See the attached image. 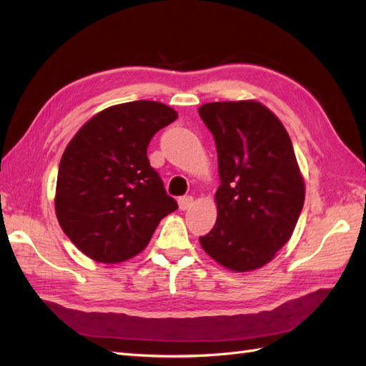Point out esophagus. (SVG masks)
I'll return each instance as SVG.
<instances>
[{
  "label": "esophagus",
  "instance_id": "esophagus-1",
  "mask_svg": "<svg viewBox=\"0 0 366 366\" xmlns=\"http://www.w3.org/2000/svg\"><path fill=\"white\" fill-rule=\"evenodd\" d=\"M179 209L181 210H187V209H190L192 207V204H193V197H181L179 198Z\"/></svg>",
  "mask_w": 366,
  "mask_h": 366
}]
</instances>
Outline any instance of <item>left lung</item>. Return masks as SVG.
Returning <instances> with one entry per match:
<instances>
[{"mask_svg": "<svg viewBox=\"0 0 366 366\" xmlns=\"http://www.w3.org/2000/svg\"><path fill=\"white\" fill-rule=\"evenodd\" d=\"M198 112L214 135L219 174L217 223L199 243L229 269L260 268L290 240L304 206L292 140L257 101L207 103Z\"/></svg>", "mask_w": 366, "mask_h": 366, "instance_id": "left-lung-1", "label": "left lung"}]
</instances>
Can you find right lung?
Segmentation results:
<instances>
[{"instance_id":"1","label":"right lung","mask_w":366,"mask_h":366,"mask_svg":"<svg viewBox=\"0 0 366 366\" xmlns=\"http://www.w3.org/2000/svg\"><path fill=\"white\" fill-rule=\"evenodd\" d=\"M177 112L157 101L112 106L84 124L64 151L56 215L78 249L101 263L137 256L177 209L147 149Z\"/></svg>"}]
</instances>
